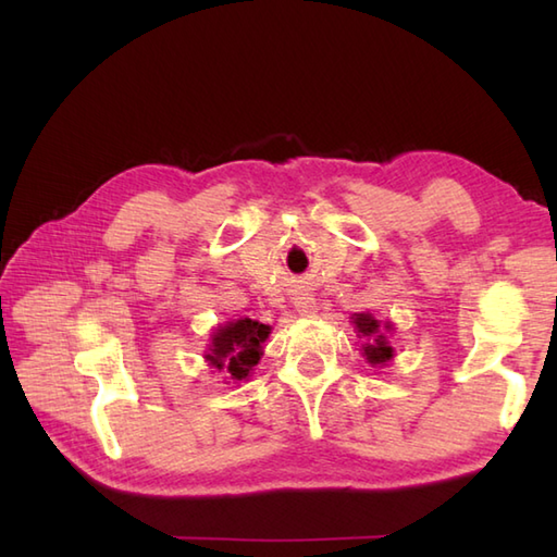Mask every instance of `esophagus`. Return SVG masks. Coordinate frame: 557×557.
Masks as SVG:
<instances>
[{"mask_svg":"<svg viewBox=\"0 0 557 557\" xmlns=\"http://www.w3.org/2000/svg\"><path fill=\"white\" fill-rule=\"evenodd\" d=\"M294 304H297V309L301 313H315V301L311 297H299Z\"/></svg>","mask_w":557,"mask_h":557,"instance_id":"obj_1","label":"esophagus"}]
</instances>
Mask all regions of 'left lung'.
I'll return each mask as SVG.
<instances>
[{"label": "left lung", "instance_id": "left-lung-1", "mask_svg": "<svg viewBox=\"0 0 557 557\" xmlns=\"http://www.w3.org/2000/svg\"><path fill=\"white\" fill-rule=\"evenodd\" d=\"M354 325H357V330L366 342L363 345L366 359H369L371 363L389 361V357H393V347H389V342L385 339L381 323H377L371 313H357L354 315Z\"/></svg>", "mask_w": 557, "mask_h": 557}]
</instances>
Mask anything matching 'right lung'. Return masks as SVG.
I'll return each instance as SVG.
<instances>
[{"mask_svg": "<svg viewBox=\"0 0 557 557\" xmlns=\"http://www.w3.org/2000/svg\"><path fill=\"white\" fill-rule=\"evenodd\" d=\"M268 335L270 325L251 321V318L230 323L212 335L210 354H206V359L215 369L227 371L234 381H244L260 361V349H263Z\"/></svg>", "mask_w": 557, "mask_h": 557, "instance_id": "add662e5", "label": "right lung"}]
</instances>
